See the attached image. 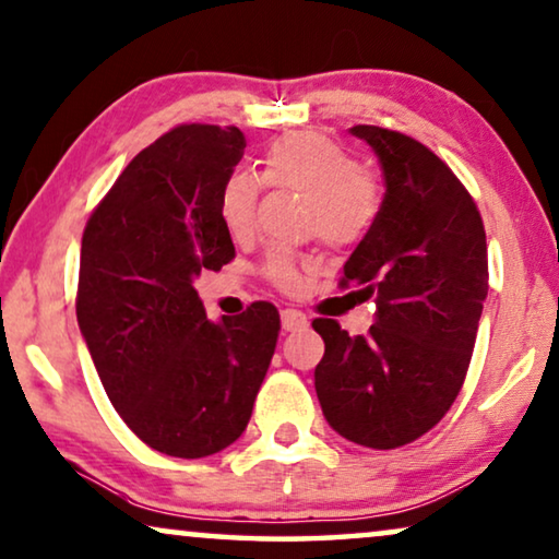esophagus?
<instances>
[{
    "label": "esophagus",
    "mask_w": 559,
    "mask_h": 559,
    "mask_svg": "<svg viewBox=\"0 0 559 559\" xmlns=\"http://www.w3.org/2000/svg\"><path fill=\"white\" fill-rule=\"evenodd\" d=\"M282 328L287 330V333H297V330H305L307 328V314L299 312V310H282Z\"/></svg>",
    "instance_id": "esophagus-1"
}]
</instances>
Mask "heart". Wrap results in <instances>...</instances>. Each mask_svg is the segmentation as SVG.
Segmentation results:
<instances>
[{"label":"heart","instance_id":"obj_1","mask_svg":"<svg viewBox=\"0 0 559 559\" xmlns=\"http://www.w3.org/2000/svg\"><path fill=\"white\" fill-rule=\"evenodd\" d=\"M262 181L272 189L307 197V229L333 249L360 245L373 229L383 189L373 174L360 166L353 151L318 133H289L262 153ZM262 183L257 176L231 174L222 186L219 212L234 239H247L257 226ZM262 274L274 287L297 293L302 287V264L289 252H270Z\"/></svg>","mask_w":559,"mask_h":559}]
</instances>
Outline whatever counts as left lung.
Masks as SVG:
<instances>
[{"label":"left lung","mask_w":559,"mask_h":559,"mask_svg":"<svg viewBox=\"0 0 559 559\" xmlns=\"http://www.w3.org/2000/svg\"><path fill=\"white\" fill-rule=\"evenodd\" d=\"M385 176L383 209L345 262L343 287L376 297V325L347 335L318 318L322 414L347 441L399 449L447 416L464 385L489 289L487 234L472 193L424 143L353 126Z\"/></svg>","instance_id":"8db88e82"}]
</instances>
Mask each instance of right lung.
<instances>
[{
  "instance_id": "1",
  "label": "right lung",
  "mask_w": 559,
  "mask_h": 559,
  "mask_svg": "<svg viewBox=\"0 0 559 559\" xmlns=\"http://www.w3.org/2000/svg\"><path fill=\"white\" fill-rule=\"evenodd\" d=\"M245 148L234 126H176L126 166L83 231L80 333L118 416L166 456L237 441L277 345L272 302L212 322L193 289L201 270L234 260L219 199Z\"/></svg>"
}]
</instances>
